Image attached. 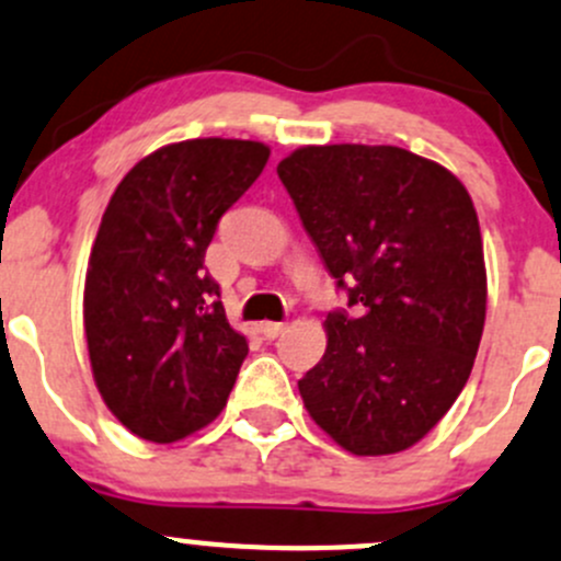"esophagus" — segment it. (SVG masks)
<instances>
[{
    "mask_svg": "<svg viewBox=\"0 0 561 561\" xmlns=\"http://www.w3.org/2000/svg\"><path fill=\"white\" fill-rule=\"evenodd\" d=\"M259 332L264 334V340H275L280 337L283 332H286V323H275V321H264L262 327H259Z\"/></svg>",
    "mask_w": 561,
    "mask_h": 561,
    "instance_id": "34e87169",
    "label": "esophagus"
}]
</instances>
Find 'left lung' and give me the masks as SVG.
I'll return each instance as SVG.
<instances>
[{
	"label": "left lung",
	"instance_id": "left-lung-1",
	"mask_svg": "<svg viewBox=\"0 0 561 561\" xmlns=\"http://www.w3.org/2000/svg\"><path fill=\"white\" fill-rule=\"evenodd\" d=\"M278 178L354 308L323 321L305 408L345 451H405L454 405L481 345L486 264L470 194L397 146H305Z\"/></svg>",
	"mask_w": 561,
	"mask_h": 561
}]
</instances>
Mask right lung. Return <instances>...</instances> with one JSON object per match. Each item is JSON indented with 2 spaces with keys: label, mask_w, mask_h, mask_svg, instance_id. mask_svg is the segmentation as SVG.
Instances as JSON below:
<instances>
[{
  "label": "right lung",
  "mask_w": 561,
  "mask_h": 561,
  "mask_svg": "<svg viewBox=\"0 0 561 561\" xmlns=\"http://www.w3.org/2000/svg\"><path fill=\"white\" fill-rule=\"evenodd\" d=\"M267 159L253 140L172 142L137 161L110 196L83 327L102 400L142 440H183L227 405L248 343L229 327L205 251Z\"/></svg>",
  "instance_id": "add662e5"
}]
</instances>
